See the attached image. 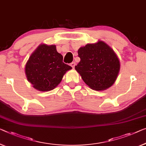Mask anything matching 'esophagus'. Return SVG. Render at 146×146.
Wrapping results in <instances>:
<instances>
[{
  "label": "esophagus",
  "instance_id": "esophagus-1",
  "mask_svg": "<svg viewBox=\"0 0 146 146\" xmlns=\"http://www.w3.org/2000/svg\"><path fill=\"white\" fill-rule=\"evenodd\" d=\"M75 65H76V64H75V62H73L72 63H71L70 64V66L73 67V68H74V67H75Z\"/></svg>",
  "mask_w": 146,
  "mask_h": 146
}]
</instances>
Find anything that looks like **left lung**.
<instances>
[{"instance_id": "obj_1", "label": "left lung", "mask_w": 146, "mask_h": 146, "mask_svg": "<svg viewBox=\"0 0 146 146\" xmlns=\"http://www.w3.org/2000/svg\"><path fill=\"white\" fill-rule=\"evenodd\" d=\"M80 62L75 68L90 88L104 90L111 86L120 70V62L111 48L103 41L88 44L78 50Z\"/></svg>"}]
</instances>
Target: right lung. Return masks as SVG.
Instances as JSON below:
<instances>
[{
    "label": "right lung",
    "mask_w": 146,
    "mask_h": 146,
    "mask_svg": "<svg viewBox=\"0 0 146 146\" xmlns=\"http://www.w3.org/2000/svg\"><path fill=\"white\" fill-rule=\"evenodd\" d=\"M72 69L63 62V56L55 45L38 46L25 65L28 81L39 91H50L60 83L64 74Z\"/></svg>",
    "instance_id": "obj_1"
}]
</instances>
